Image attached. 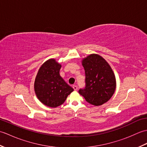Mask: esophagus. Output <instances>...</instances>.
<instances>
[{"label": "esophagus", "mask_w": 147, "mask_h": 147, "mask_svg": "<svg viewBox=\"0 0 147 147\" xmlns=\"http://www.w3.org/2000/svg\"><path fill=\"white\" fill-rule=\"evenodd\" d=\"M73 88L74 90H78V86L76 85H73Z\"/></svg>", "instance_id": "1"}]
</instances>
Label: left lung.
<instances>
[{
	"label": "left lung",
	"instance_id": "obj_1",
	"mask_svg": "<svg viewBox=\"0 0 147 147\" xmlns=\"http://www.w3.org/2000/svg\"><path fill=\"white\" fill-rule=\"evenodd\" d=\"M85 73V86L79 93L89 104L98 106L107 102L115 90V78L110 65L97 54H91L82 61Z\"/></svg>",
	"mask_w": 147,
	"mask_h": 147
}]
</instances>
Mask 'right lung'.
Instances as JSON below:
<instances>
[{"label": "right lung", "instance_id": "obj_1", "mask_svg": "<svg viewBox=\"0 0 147 147\" xmlns=\"http://www.w3.org/2000/svg\"><path fill=\"white\" fill-rule=\"evenodd\" d=\"M61 65L49 59L42 65L37 74L34 88L36 96L43 104L56 107L65 102L73 88L59 74Z\"/></svg>", "mask_w": 147, "mask_h": 147}]
</instances>
